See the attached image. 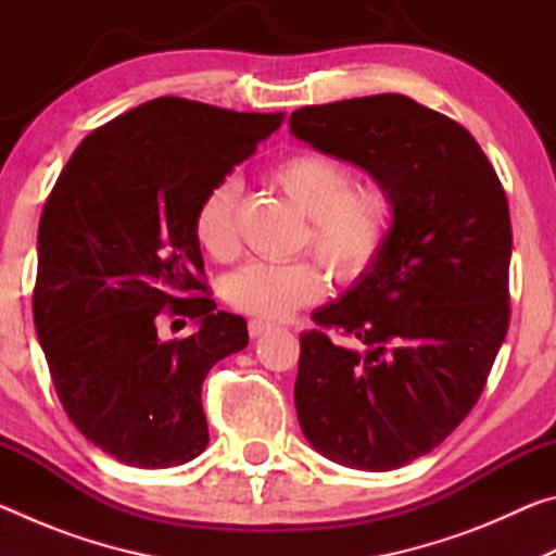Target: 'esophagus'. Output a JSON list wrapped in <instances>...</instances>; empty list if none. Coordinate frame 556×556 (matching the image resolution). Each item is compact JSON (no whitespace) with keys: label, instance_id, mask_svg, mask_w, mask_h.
Wrapping results in <instances>:
<instances>
[{"label":"esophagus","instance_id":"1","mask_svg":"<svg viewBox=\"0 0 556 556\" xmlns=\"http://www.w3.org/2000/svg\"><path fill=\"white\" fill-rule=\"evenodd\" d=\"M269 328H271V324L269 321H262V318H250V324H248V331H250L252 338L262 336L265 331H269Z\"/></svg>","mask_w":556,"mask_h":556}]
</instances>
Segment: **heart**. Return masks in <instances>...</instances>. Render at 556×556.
I'll use <instances>...</instances> for the list:
<instances>
[{"instance_id":"heart-1","label":"heart","mask_w":556,"mask_h":556,"mask_svg":"<svg viewBox=\"0 0 556 556\" xmlns=\"http://www.w3.org/2000/svg\"><path fill=\"white\" fill-rule=\"evenodd\" d=\"M275 184L308 225L304 244L351 285L378 265L394 228V199L380 181H355L351 164L318 149H299L271 166ZM240 184L220 178L193 213V235L205 255L228 262L238 255ZM326 294L324 269L312 260L248 262L223 279V296L242 314L285 318Z\"/></svg>"}]
</instances>
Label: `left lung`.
<instances>
[{"mask_svg": "<svg viewBox=\"0 0 556 556\" xmlns=\"http://www.w3.org/2000/svg\"><path fill=\"white\" fill-rule=\"evenodd\" d=\"M289 127L397 208L378 265L301 333V431L341 466H407L468 417L505 341V188L466 127L394 92L301 108Z\"/></svg>", "mask_w": 556, "mask_h": 556, "instance_id": "8db88e82", "label": "left lung"}]
</instances>
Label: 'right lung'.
Returning <instances> with one entry per match:
<instances>
[{
  "mask_svg": "<svg viewBox=\"0 0 556 556\" xmlns=\"http://www.w3.org/2000/svg\"><path fill=\"white\" fill-rule=\"evenodd\" d=\"M279 125L281 112L149 100L90 131L46 199L36 333L68 419L122 464L172 468L208 446L203 380L248 345V324L215 312L193 213ZM164 315L200 331L159 342Z\"/></svg>",
  "mask_w": 556,
  "mask_h": 556,
  "instance_id": "right-lung-1",
  "label": "right lung"
}]
</instances>
